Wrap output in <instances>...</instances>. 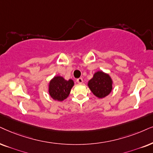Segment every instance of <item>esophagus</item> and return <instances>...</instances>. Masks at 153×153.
<instances>
[{
    "label": "esophagus",
    "mask_w": 153,
    "mask_h": 153,
    "mask_svg": "<svg viewBox=\"0 0 153 153\" xmlns=\"http://www.w3.org/2000/svg\"><path fill=\"white\" fill-rule=\"evenodd\" d=\"M77 82H78V84H82V83L83 82V79L82 78L77 79Z\"/></svg>",
    "instance_id": "esophagus-1"
}]
</instances>
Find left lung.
Returning a JSON list of instances; mask_svg holds the SVG:
<instances>
[{
    "label": "left lung",
    "instance_id": "obj_1",
    "mask_svg": "<svg viewBox=\"0 0 153 153\" xmlns=\"http://www.w3.org/2000/svg\"><path fill=\"white\" fill-rule=\"evenodd\" d=\"M112 83L113 82L109 74L97 71L94 74L93 78L89 80L88 85L96 97L104 98L111 92Z\"/></svg>",
    "mask_w": 153,
    "mask_h": 153
}]
</instances>
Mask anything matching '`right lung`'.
I'll use <instances>...</instances> for the list:
<instances>
[{
    "label": "right lung",
    "instance_id": "right-lung-1",
    "mask_svg": "<svg viewBox=\"0 0 153 153\" xmlns=\"http://www.w3.org/2000/svg\"><path fill=\"white\" fill-rule=\"evenodd\" d=\"M74 85L73 80H66L61 76H55L49 85V93L54 100L61 102L66 99Z\"/></svg>",
    "mask_w": 153,
    "mask_h": 153
}]
</instances>
